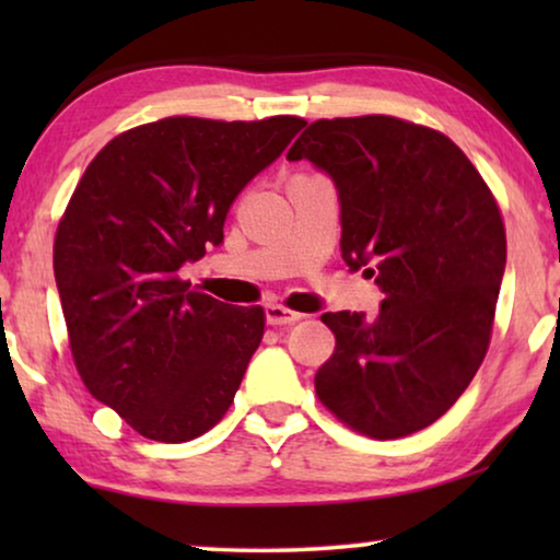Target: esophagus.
<instances>
[{
    "mask_svg": "<svg viewBox=\"0 0 560 560\" xmlns=\"http://www.w3.org/2000/svg\"><path fill=\"white\" fill-rule=\"evenodd\" d=\"M265 318L270 326H290V324H295V320H301L303 316L298 311L285 308V305L270 303V305H265Z\"/></svg>",
    "mask_w": 560,
    "mask_h": 560,
    "instance_id": "1",
    "label": "esophagus"
}]
</instances>
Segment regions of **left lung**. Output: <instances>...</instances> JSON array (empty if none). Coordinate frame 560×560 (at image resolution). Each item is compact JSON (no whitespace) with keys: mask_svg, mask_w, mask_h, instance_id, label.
<instances>
[{"mask_svg":"<svg viewBox=\"0 0 560 560\" xmlns=\"http://www.w3.org/2000/svg\"><path fill=\"white\" fill-rule=\"evenodd\" d=\"M288 160L334 180L343 262L385 295L377 316H320L336 349L318 400L380 441L435 423L487 354L508 262L487 183L446 135L382 114L313 121Z\"/></svg>","mask_w":560,"mask_h":560,"instance_id":"obj_1","label":"left lung"}]
</instances>
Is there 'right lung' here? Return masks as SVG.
I'll return each instance as SVG.
<instances>
[{"instance_id":"obj_1","label":"right lung","mask_w":560,"mask_h":560,"mask_svg":"<svg viewBox=\"0 0 560 560\" xmlns=\"http://www.w3.org/2000/svg\"><path fill=\"white\" fill-rule=\"evenodd\" d=\"M305 121L167 117L114 137L58 224L52 270L89 393L150 441L183 443L232 405L265 334L259 305L190 290L229 206Z\"/></svg>"}]
</instances>
